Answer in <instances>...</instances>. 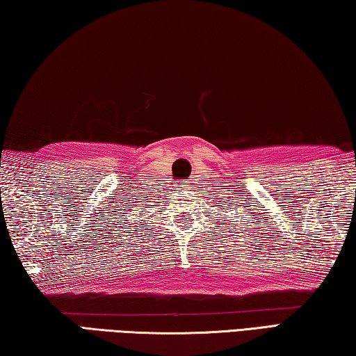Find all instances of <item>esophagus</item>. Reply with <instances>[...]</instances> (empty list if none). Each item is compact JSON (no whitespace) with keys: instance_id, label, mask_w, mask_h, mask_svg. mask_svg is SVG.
<instances>
[{"instance_id":"obj_1","label":"esophagus","mask_w":356,"mask_h":356,"mask_svg":"<svg viewBox=\"0 0 356 356\" xmlns=\"http://www.w3.org/2000/svg\"><path fill=\"white\" fill-rule=\"evenodd\" d=\"M182 190H188V184H182Z\"/></svg>"}]
</instances>
